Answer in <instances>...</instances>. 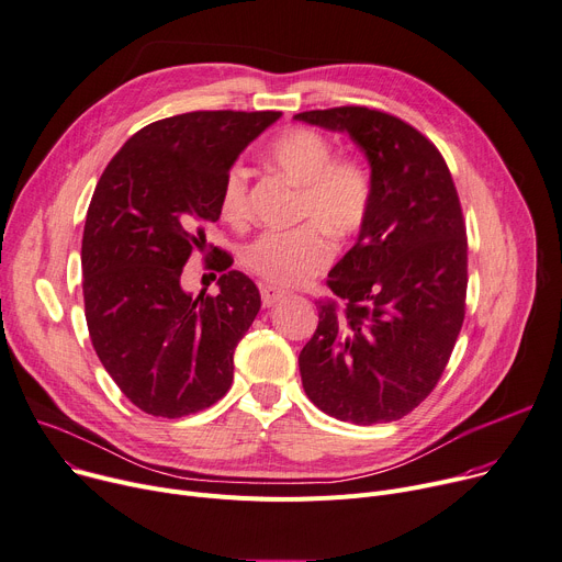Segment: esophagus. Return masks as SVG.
I'll use <instances>...</instances> for the list:
<instances>
[{
    "label": "esophagus",
    "instance_id": "34e87169",
    "mask_svg": "<svg viewBox=\"0 0 562 562\" xmlns=\"http://www.w3.org/2000/svg\"><path fill=\"white\" fill-rule=\"evenodd\" d=\"M259 293H261V305L265 307H273L276 303H280L282 297L286 295L282 289H278V286H271V284H265L259 289Z\"/></svg>",
    "mask_w": 562,
    "mask_h": 562
}]
</instances>
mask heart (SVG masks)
Segmentation results:
<instances>
[{
  "instance_id": "1",
  "label": "heart",
  "mask_w": 562,
  "mask_h": 562,
  "mask_svg": "<svg viewBox=\"0 0 562 562\" xmlns=\"http://www.w3.org/2000/svg\"><path fill=\"white\" fill-rule=\"evenodd\" d=\"M269 162L301 187L297 216L312 218L286 233H261L241 250L244 267L276 286H295L316 276L331 259L334 237L355 235L368 218L372 178L352 158H334L327 137L293 128L269 146ZM221 216L244 223L248 216V171L233 165L221 182Z\"/></svg>"
}]
</instances>
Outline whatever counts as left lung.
Instances as JSON below:
<instances>
[{"instance_id": "left-lung-1", "label": "left lung", "mask_w": 562, "mask_h": 562, "mask_svg": "<svg viewBox=\"0 0 562 562\" xmlns=\"http://www.w3.org/2000/svg\"><path fill=\"white\" fill-rule=\"evenodd\" d=\"M293 120L346 133L370 165L372 203L334 265L318 327L297 357L307 397L327 416L393 423L411 414L450 361L465 316L468 241L457 187L414 126L361 105Z\"/></svg>"}]
</instances>
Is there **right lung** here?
<instances>
[{
	"instance_id": "1",
	"label": "right lung",
	"mask_w": 562,
	"mask_h": 562,
	"mask_svg": "<svg viewBox=\"0 0 562 562\" xmlns=\"http://www.w3.org/2000/svg\"><path fill=\"white\" fill-rule=\"evenodd\" d=\"M280 115L196 110L154 122L97 182L81 246L86 321L108 375L144 414H199L233 384L259 291L216 248V295L194 297L180 276L221 214L223 176Z\"/></svg>"
}]
</instances>
